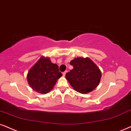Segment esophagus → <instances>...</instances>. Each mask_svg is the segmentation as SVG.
Instances as JSON below:
<instances>
[{
	"label": "esophagus",
	"instance_id": "34e87169",
	"mask_svg": "<svg viewBox=\"0 0 131 131\" xmlns=\"http://www.w3.org/2000/svg\"><path fill=\"white\" fill-rule=\"evenodd\" d=\"M67 71H64V72H63V75L64 76V75H65V74H66V73H67Z\"/></svg>",
	"mask_w": 131,
	"mask_h": 131
}]
</instances>
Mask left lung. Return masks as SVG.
I'll return each mask as SVG.
<instances>
[{"mask_svg": "<svg viewBox=\"0 0 131 131\" xmlns=\"http://www.w3.org/2000/svg\"><path fill=\"white\" fill-rule=\"evenodd\" d=\"M74 68L66 74V79L74 90L81 94L91 92L100 83V69L88 57H77L71 60Z\"/></svg>", "mask_w": 131, "mask_h": 131, "instance_id": "obj_1", "label": "left lung"}]
</instances>
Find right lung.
Wrapping results in <instances>:
<instances>
[{"mask_svg": "<svg viewBox=\"0 0 131 131\" xmlns=\"http://www.w3.org/2000/svg\"><path fill=\"white\" fill-rule=\"evenodd\" d=\"M62 76L57 64L48 57H41L29 69L27 80L31 88L41 94H46L53 89L58 79Z\"/></svg>", "mask_w": 131, "mask_h": 131, "instance_id": "1", "label": "right lung"}]
</instances>
